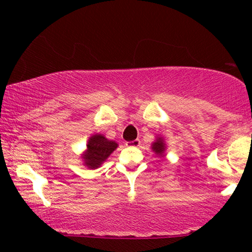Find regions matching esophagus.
<instances>
[{
	"label": "esophagus",
	"instance_id": "esophagus-1",
	"mask_svg": "<svg viewBox=\"0 0 252 252\" xmlns=\"http://www.w3.org/2000/svg\"><path fill=\"white\" fill-rule=\"evenodd\" d=\"M141 144V141L139 139L134 140V141H128V142H126V146L127 147H140Z\"/></svg>",
	"mask_w": 252,
	"mask_h": 252
}]
</instances>
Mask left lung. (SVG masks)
Here are the masks:
<instances>
[{
    "label": "left lung",
    "mask_w": 252,
    "mask_h": 252,
    "mask_svg": "<svg viewBox=\"0 0 252 252\" xmlns=\"http://www.w3.org/2000/svg\"><path fill=\"white\" fill-rule=\"evenodd\" d=\"M151 148H153V151H155V154H157L158 156L163 157L164 151L166 149V146H165L163 137H157V140L151 144Z\"/></svg>",
    "instance_id": "8db88e82"
}]
</instances>
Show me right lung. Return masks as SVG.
<instances>
[{
  "label": "right lung",
  "instance_id": "1",
  "mask_svg": "<svg viewBox=\"0 0 252 252\" xmlns=\"http://www.w3.org/2000/svg\"><path fill=\"white\" fill-rule=\"evenodd\" d=\"M118 144L110 141L102 134H94L89 137L87 150L82 155L84 164L88 168H97L104 163L110 155L117 149Z\"/></svg>",
  "mask_w": 252,
  "mask_h": 252
}]
</instances>
